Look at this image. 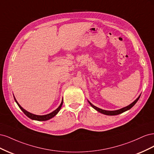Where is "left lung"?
<instances>
[{
    "mask_svg": "<svg viewBox=\"0 0 154 154\" xmlns=\"http://www.w3.org/2000/svg\"><path fill=\"white\" fill-rule=\"evenodd\" d=\"M140 96H141V95H139V96L137 97V98L136 100H135L134 102H132L131 104H130L129 105L124 107V108H122V109L117 110H111V111L110 110H103V109H100V108H98V107H97V106H94V105H92L90 101H88V103H90V105H91V106L92 107V108H94L97 112H100L101 114H105V115H108V116H115V115H118L119 114H122V113L124 112L127 111V110L131 109L132 107L137 103V101L139 99V97H140Z\"/></svg>",
    "mask_w": 154,
    "mask_h": 154,
    "instance_id": "obj_1",
    "label": "left lung"
}]
</instances>
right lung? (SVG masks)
I'll return each instance as SVG.
<instances>
[{
    "instance_id": "obj_1",
    "label": "right lung",
    "mask_w": 154,
    "mask_h": 154,
    "mask_svg": "<svg viewBox=\"0 0 154 154\" xmlns=\"http://www.w3.org/2000/svg\"><path fill=\"white\" fill-rule=\"evenodd\" d=\"M14 99H15V101H16V103H17L18 106H19V108L22 110V111L24 112L27 117L29 118L30 119H33V120H36V121H47V120H49L51 118H53L54 116H55L56 115H57L58 114V112L60 111V109H61V107L62 106V104H63V100L62 101V103L61 104H60V105L58 107V108L56 109L55 110H54L53 112H52L51 113H49L48 114H46V115H43V116H39V115H35V114H31L30 112H29L26 111L25 109H24L22 108V107L19 105V103H18L17 100L15 99V96H14Z\"/></svg>"
}]
</instances>
